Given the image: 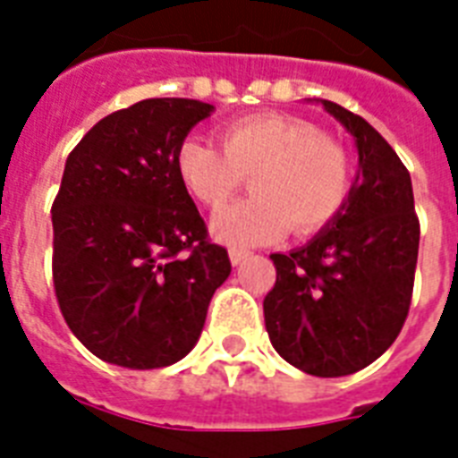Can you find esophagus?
Returning a JSON list of instances; mask_svg holds the SVG:
<instances>
[{
  "label": "esophagus",
  "mask_w": 458,
  "mask_h": 458,
  "mask_svg": "<svg viewBox=\"0 0 458 458\" xmlns=\"http://www.w3.org/2000/svg\"><path fill=\"white\" fill-rule=\"evenodd\" d=\"M247 257H251L250 250H240V247H233V250H230V261H233V266L242 264Z\"/></svg>",
  "instance_id": "34e87169"
}]
</instances>
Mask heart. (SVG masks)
I'll return each instance as SVG.
<instances>
[{"label": "heart", "instance_id": "obj_1", "mask_svg": "<svg viewBox=\"0 0 458 458\" xmlns=\"http://www.w3.org/2000/svg\"><path fill=\"white\" fill-rule=\"evenodd\" d=\"M175 171L187 192L214 214L250 175V199L214 221L218 240L247 247L276 240L287 228L309 235L327 225L352 192L354 165L344 145L309 121L257 114L223 125L221 147L182 140Z\"/></svg>", "mask_w": 458, "mask_h": 458}]
</instances>
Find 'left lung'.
<instances>
[{
  "mask_svg": "<svg viewBox=\"0 0 458 458\" xmlns=\"http://www.w3.org/2000/svg\"><path fill=\"white\" fill-rule=\"evenodd\" d=\"M320 104L354 135L359 175L340 214L311 242L271 254L276 285L264 318L287 363L340 377L366 369L397 340L411 306L420 225L397 152L361 116Z\"/></svg>",
  "mask_w": 458,
  "mask_h": 458,
  "instance_id": "obj_1",
  "label": "left lung"
}]
</instances>
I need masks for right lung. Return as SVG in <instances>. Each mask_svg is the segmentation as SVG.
Masks as SVG:
<instances>
[{"label":"right lung","mask_w":458,"mask_h":458,"mask_svg":"<svg viewBox=\"0 0 458 458\" xmlns=\"http://www.w3.org/2000/svg\"><path fill=\"white\" fill-rule=\"evenodd\" d=\"M214 111L142 99L102 118L68 154L52 204V276L73 335L102 361L164 369L190 354L230 276L225 247L175 171V152Z\"/></svg>","instance_id":"add662e5"}]
</instances>
